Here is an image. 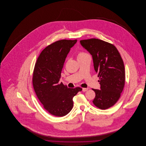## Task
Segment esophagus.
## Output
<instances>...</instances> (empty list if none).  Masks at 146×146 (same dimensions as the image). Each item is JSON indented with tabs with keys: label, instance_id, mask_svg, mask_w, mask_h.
Listing matches in <instances>:
<instances>
[{
	"label": "esophagus",
	"instance_id": "esophagus-1",
	"mask_svg": "<svg viewBox=\"0 0 146 146\" xmlns=\"http://www.w3.org/2000/svg\"><path fill=\"white\" fill-rule=\"evenodd\" d=\"M88 88H83V89H82V91H83V92H85V91H88Z\"/></svg>",
	"mask_w": 146,
	"mask_h": 146
}]
</instances>
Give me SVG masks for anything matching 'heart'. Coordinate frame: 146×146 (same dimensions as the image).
<instances>
[{"label":"heart","mask_w":146,"mask_h":146,"mask_svg":"<svg viewBox=\"0 0 146 146\" xmlns=\"http://www.w3.org/2000/svg\"><path fill=\"white\" fill-rule=\"evenodd\" d=\"M86 54H86V53H85V52H79V53L78 54V55H77V58H78V57H80V56L85 55H86Z\"/></svg>","instance_id":"1"}]
</instances>
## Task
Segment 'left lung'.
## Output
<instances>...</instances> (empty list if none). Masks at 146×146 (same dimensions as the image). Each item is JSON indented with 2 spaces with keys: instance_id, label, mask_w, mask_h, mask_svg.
Wrapping results in <instances>:
<instances>
[{
  "instance_id": "8db88e82",
  "label": "left lung",
  "mask_w": 146,
  "mask_h": 146,
  "mask_svg": "<svg viewBox=\"0 0 146 146\" xmlns=\"http://www.w3.org/2000/svg\"><path fill=\"white\" fill-rule=\"evenodd\" d=\"M92 56L94 67L100 78V90L92 89L96 96L92 102L101 110L108 109L118 101L125 84V68L117 48L98 39L80 41Z\"/></svg>"
}]
</instances>
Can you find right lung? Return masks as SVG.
Returning <instances> with one entry per match:
<instances>
[{
  "label": "right lung",
  "mask_w": 146,
  "mask_h": 146,
  "mask_svg": "<svg viewBox=\"0 0 146 146\" xmlns=\"http://www.w3.org/2000/svg\"><path fill=\"white\" fill-rule=\"evenodd\" d=\"M77 40H61L44 49L35 64L33 85L44 108L56 117H63L73 108V97L82 89H70L60 83L63 64Z\"/></svg>",
  "instance_id": "obj_1"
}]
</instances>
